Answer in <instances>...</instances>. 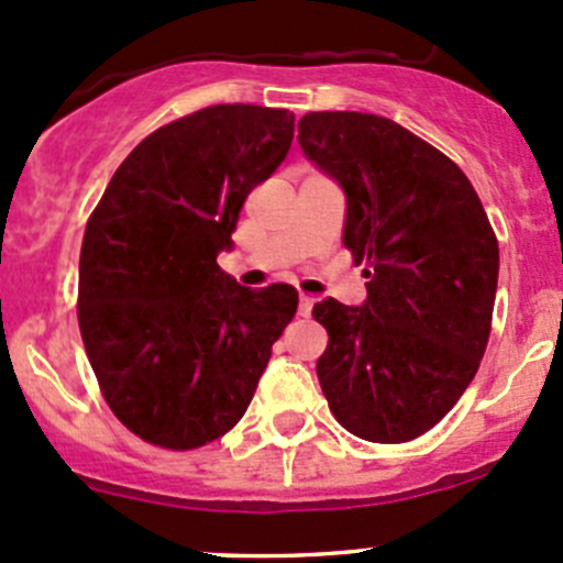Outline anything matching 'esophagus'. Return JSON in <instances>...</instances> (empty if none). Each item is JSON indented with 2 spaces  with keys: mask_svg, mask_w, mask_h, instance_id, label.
<instances>
[{
  "mask_svg": "<svg viewBox=\"0 0 563 563\" xmlns=\"http://www.w3.org/2000/svg\"><path fill=\"white\" fill-rule=\"evenodd\" d=\"M313 302H316L313 297H308V294H302V297H299V316L308 318L310 310H313Z\"/></svg>",
  "mask_w": 563,
  "mask_h": 563,
  "instance_id": "1",
  "label": "esophagus"
}]
</instances>
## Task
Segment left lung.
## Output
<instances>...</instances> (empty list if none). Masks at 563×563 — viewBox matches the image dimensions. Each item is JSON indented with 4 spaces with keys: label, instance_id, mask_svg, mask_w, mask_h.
I'll list each match as a JSON object with an SVG mask.
<instances>
[{
    "label": "left lung",
    "instance_id": "8db88e82",
    "mask_svg": "<svg viewBox=\"0 0 563 563\" xmlns=\"http://www.w3.org/2000/svg\"><path fill=\"white\" fill-rule=\"evenodd\" d=\"M299 144L345 192L343 245L367 302L313 305L327 329L316 373L329 411L376 444L419 439L450 413L487 349L498 240L444 152L387 117L313 111Z\"/></svg>",
    "mask_w": 563,
    "mask_h": 563
}]
</instances>
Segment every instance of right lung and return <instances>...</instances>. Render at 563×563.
I'll return each instance as SVG.
<instances>
[{
  "instance_id": "right-lung-1",
  "label": "right lung",
  "mask_w": 563,
  "mask_h": 563,
  "mask_svg": "<svg viewBox=\"0 0 563 563\" xmlns=\"http://www.w3.org/2000/svg\"><path fill=\"white\" fill-rule=\"evenodd\" d=\"M291 139L286 108H201L146 135L89 214L78 329L108 408L146 444L187 452L229 433L297 313L294 286L255 291L218 266Z\"/></svg>"
}]
</instances>
